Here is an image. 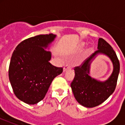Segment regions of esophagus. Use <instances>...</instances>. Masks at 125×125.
Wrapping results in <instances>:
<instances>
[{"label": "esophagus", "mask_w": 125, "mask_h": 125, "mask_svg": "<svg viewBox=\"0 0 125 125\" xmlns=\"http://www.w3.org/2000/svg\"><path fill=\"white\" fill-rule=\"evenodd\" d=\"M71 69V65L70 64H67L66 65L63 67V72H65L67 69Z\"/></svg>", "instance_id": "esophagus-1"}]
</instances>
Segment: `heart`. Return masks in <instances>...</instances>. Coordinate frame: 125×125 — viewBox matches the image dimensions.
Wrapping results in <instances>:
<instances>
[{
  "label": "heart",
  "mask_w": 125,
  "mask_h": 125,
  "mask_svg": "<svg viewBox=\"0 0 125 125\" xmlns=\"http://www.w3.org/2000/svg\"><path fill=\"white\" fill-rule=\"evenodd\" d=\"M82 45H83V44H82Z\"/></svg>",
  "instance_id": "b5f03b06"
}]
</instances>
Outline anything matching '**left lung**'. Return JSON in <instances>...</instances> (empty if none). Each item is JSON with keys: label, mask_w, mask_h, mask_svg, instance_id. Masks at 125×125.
Wrapping results in <instances>:
<instances>
[{"label": "left lung", "mask_w": 125, "mask_h": 125, "mask_svg": "<svg viewBox=\"0 0 125 125\" xmlns=\"http://www.w3.org/2000/svg\"><path fill=\"white\" fill-rule=\"evenodd\" d=\"M97 49L81 66L75 67V76L71 84L74 98L80 104L86 108L99 106L114 93L120 70L119 62L115 51L103 38L99 39ZM99 54L106 55L113 64V73L104 81H100L89 76L91 63Z\"/></svg>", "instance_id": "left-lung-1"}]
</instances>
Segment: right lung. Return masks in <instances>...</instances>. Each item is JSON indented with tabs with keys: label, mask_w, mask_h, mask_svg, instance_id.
<instances>
[{
	"label": "right lung",
	"mask_w": 125,
	"mask_h": 125,
	"mask_svg": "<svg viewBox=\"0 0 125 125\" xmlns=\"http://www.w3.org/2000/svg\"><path fill=\"white\" fill-rule=\"evenodd\" d=\"M56 35H38L22 41L13 51L9 67V79L15 95L20 101L35 104L43 100L53 79L63 71L49 62L51 52L47 49Z\"/></svg>",
	"instance_id": "add662e5"
}]
</instances>
